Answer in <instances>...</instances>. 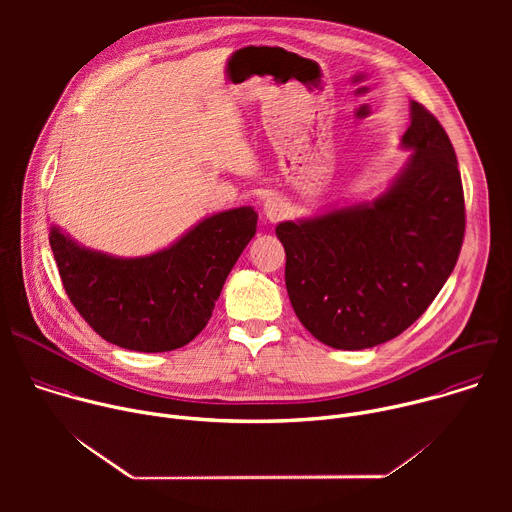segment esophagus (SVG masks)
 I'll use <instances>...</instances> for the list:
<instances>
[{"mask_svg":"<svg viewBox=\"0 0 512 512\" xmlns=\"http://www.w3.org/2000/svg\"><path fill=\"white\" fill-rule=\"evenodd\" d=\"M263 212H265L269 223H277V221H281V218L287 214V204H285V200H281L279 196H269V198L263 202Z\"/></svg>","mask_w":512,"mask_h":512,"instance_id":"1","label":"esophagus"}]
</instances>
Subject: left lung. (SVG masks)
<instances>
[{
	"label": "left lung",
	"mask_w": 512,
	"mask_h": 512,
	"mask_svg": "<svg viewBox=\"0 0 512 512\" xmlns=\"http://www.w3.org/2000/svg\"><path fill=\"white\" fill-rule=\"evenodd\" d=\"M401 145L413 154L377 198L275 229L296 316L338 350L371 348L407 330L462 249L464 190L446 129L411 101Z\"/></svg>",
	"instance_id": "obj_1"
}]
</instances>
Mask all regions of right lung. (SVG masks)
I'll list each match as a JSON object with an SVG mask.
<instances>
[{"instance_id":"1","label":"right lung","mask_w":512,"mask_h":512,"mask_svg":"<svg viewBox=\"0 0 512 512\" xmlns=\"http://www.w3.org/2000/svg\"><path fill=\"white\" fill-rule=\"evenodd\" d=\"M257 231L251 206L212 214L168 249L113 257L50 229V247L66 294L107 342L137 352H168L194 340Z\"/></svg>"}]
</instances>
